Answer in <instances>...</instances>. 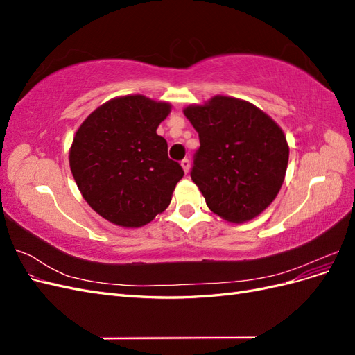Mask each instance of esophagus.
Returning <instances> with one entry per match:
<instances>
[{"mask_svg":"<svg viewBox=\"0 0 355 355\" xmlns=\"http://www.w3.org/2000/svg\"><path fill=\"white\" fill-rule=\"evenodd\" d=\"M180 166H182V168L185 170V173H188L189 171V167H191V163H189V159L188 158H184L180 161Z\"/></svg>","mask_w":355,"mask_h":355,"instance_id":"34e87169","label":"esophagus"}]
</instances>
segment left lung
<instances>
[{
  "mask_svg": "<svg viewBox=\"0 0 355 355\" xmlns=\"http://www.w3.org/2000/svg\"><path fill=\"white\" fill-rule=\"evenodd\" d=\"M184 114L200 137L191 179L209 209L235 223L262 213L286 175L288 146L282 128L254 105L227 96L188 106Z\"/></svg>",
  "mask_w": 355,
  "mask_h": 355,
  "instance_id": "1",
  "label": "left lung"
}]
</instances>
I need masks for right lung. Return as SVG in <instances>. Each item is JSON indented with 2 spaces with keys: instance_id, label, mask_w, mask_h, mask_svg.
Returning a JSON list of instances; mask_svg holds the SVG:
<instances>
[{
  "instance_id": "right-lung-1",
  "label": "right lung",
  "mask_w": 355,
  "mask_h": 355,
  "mask_svg": "<svg viewBox=\"0 0 355 355\" xmlns=\"http://www.w3.org/2000/svg\"><path fill=\"white\" fill-rule=\"evenodd\" d=\"M170 105L145 96L103 103L78 128L69 166L90 207L120 227L151 222L171 201L184 168L167 155L157 127Z\"/></svg>"
}]
</instances>
